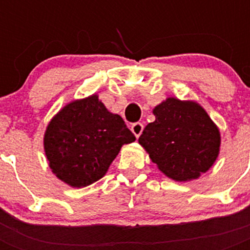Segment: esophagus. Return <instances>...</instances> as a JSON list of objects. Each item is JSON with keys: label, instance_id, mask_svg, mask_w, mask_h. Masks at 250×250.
Listing matches in <instances>:
<instances>
[{"label": "esophagus", "instance_id": "obj_1", "mask_svg": "<svg viewBox=\"0 0 250 250\" xmlns=\"http://www.w3.org/2000/svg\"><path fill=\"white\" fill-rule=\"evenodd\" d=\"M143 129H144V125H143V123H140V122H136V123H133V125H131V131H132L133 135L136 137L140 136L141 132H143Z\"/></svg>", "mask_w": 250, "mask_h": 250}]
</instances>
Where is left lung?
<instances>
[{
  "mask_svg": "<svg viewBox=\"0 0 250 250\" xmlns=\"http://www.w3.org/2000/svg\"><path fill=\"white\" fill-rule=\"evenodd\" d=\"M139 144L166 176L175 182L200 178L219 154L221 133L205 109L194 101L166 98L153 109Z\"/></svg>",
  "mask_w": 250,
  "mask_h": 250,
  "instance_id": "1",
  "label": "left lung"
}]
</instances>
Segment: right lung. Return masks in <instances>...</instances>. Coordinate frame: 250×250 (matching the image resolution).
Masks as SVG:
<instances>
[{"mask_svg": "<svg viewBox=\"0 0 250 250\" xmlns=\"http://www.w3.org/2000/svg\"><path fill=\"white\" fill-rule=\"evenodd\" d=\"M136 137L121 115L110 113L92 94L61 109L44 135L45 156L60 180L83 188L106 174L122 145Z\"/></svg>", "mask_w": 250, "mask_h": 250, "instance_id": "add662e5", "label": "right lung"}]
</instances>
